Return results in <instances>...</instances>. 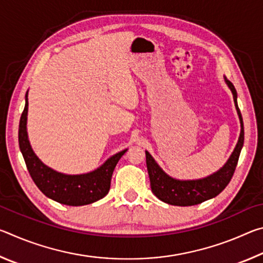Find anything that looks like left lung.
Here are the masks:
<instances>
[{
    "instance_id": "8db88e82",
    "label": "left lung",
    "mask_w": 263,
    "mask_h": 263,
    "mask_svg": "<svg viewBox=\"0 0 263 263\" xmlns=\"http://www.w3.org/2000/svg\"><path fill=\"white\" fill-rule=\"evenodd\" d=\"M224 81L228 84L230 90L232 91L234 105L240 121V136L232 154L230 155L224 166L211 175L197 180H179L169 176L159 166L152 155L147 151H145L151 188H152V193L157 196L160 201L177 206L196 205V204L205 202L208 199H211L216 197L217 195H219L232 179L240 152H241L243 146L245 132L242 117L238 106L237 90H235L233 84L226 79V77H224Z\"/></svg>"
}]
</instances>
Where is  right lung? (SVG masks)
Listing matches in <instances>:
<instances>
[{"label":"right lung","mask_w":263,"mask_h":263,"mask_svg":"<svg viewBox=\"0 0 263 263\" xmlns=\"http://www.w3.org/2000/svg\"><path fill=\"white\" fill-rule=\"evenodd\" d=\"M28 109L29 102L26 91L24 111L20 121L18 142L28 171L39 190L53 201L70 206L87 205L108 195L114 169L127 148L114 154L99 168L84 174L70 175L57 172L46 166L31 147L26 127Z\"/></svg>","instance_id":"1"}]
</instances>
